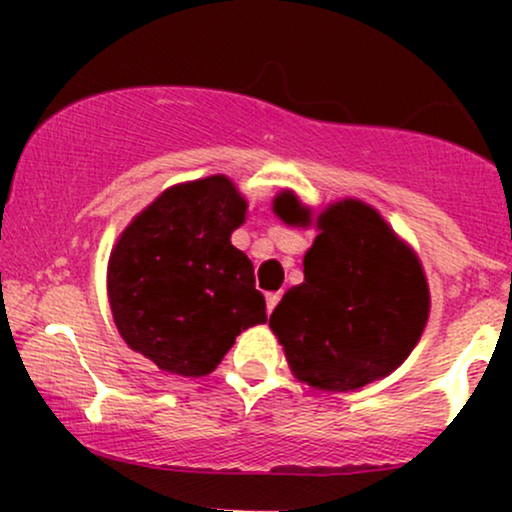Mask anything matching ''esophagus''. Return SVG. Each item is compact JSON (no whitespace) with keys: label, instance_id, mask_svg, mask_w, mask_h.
Listing matches in <instances>:
<instances>
[{"label":"esophagus","instance_id":"34e87169","mask_svg":"<svg viewBox=\"0 0 512 512\" xmlns=\"http://www.w3.org/2000/svg\"><path fill=\"white\" fill-rule=\"evenodd\" d=\"M281 301V293L276 291V293H267V313H272V310L276 308V303Z\"/></svg>","mask_w":512,"mask_h":512}]
</instances>
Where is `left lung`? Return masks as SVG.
Returning <instances> with one entry per match:
<instances>
[{
    "label": "left lung",
    "mask_w": 512,
    "mask_h": 512,
    "mask_svg": "<svg viewBox=\"0 0 512 512\" xmlns=\"http://www.w3.org/2000/svg\"><path fill=\"white\" fill-rule=\"evenodd\" d=\"M286 223L310 221L293 192L274 199ZM303 284L284 293L269 327L291 373L325 392H349L407 361L424 332L431 296L419 257L366 202L342 199L317 216Z\"/></svg>",
    "instance_id": "obj_1"
}]
</instances>
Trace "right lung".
<instances>
[{
	"label": "right lung",
	"instance_id": "add662e5",
	"mask_svg": "<svg viewBox=\"0 0 512 512\" xmlns=\"http://www.w3.org/2000/svg\"><path fill=\"white\" fill-rule=\"evenodd\" d=\"M248 202L226 175L168 187L110 252L108 298L129 349L166 373L199 378L236 337L267 322L255 269L231 233Z\"/></svg>",
	"mask_w": 512,
	"mask_h": 512
}]
</instances>
